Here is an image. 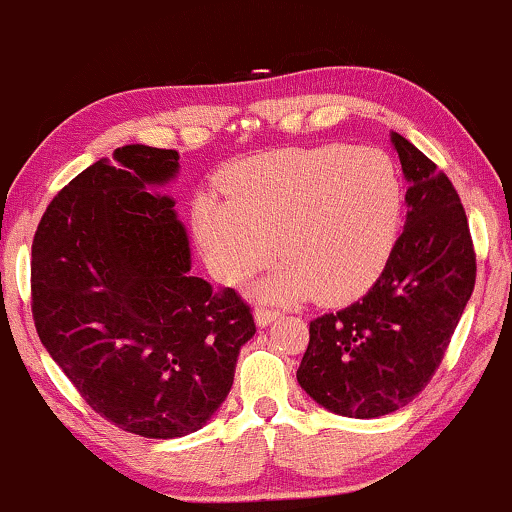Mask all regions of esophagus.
Returning a JSON list of instances; mask_svg holds the SVG:
<instances>
[{
    "mask_svg": "<svg viewBox=\"0 0 512 512\" xmlns=\"http://www.w3.org/2000/svg\"><path fill=\"white\" fill-rule=\"evenodd\" d=\"M277 315H280V313L273 311V308H256V311H254V320H256L258 327H266V325L273 323Z\"/></svg>",
    "mask_w": 512,
    "mask_h": 512,
    "instance_id": "esophagus-1",
    "label": "esophagus"
}]
</instances>
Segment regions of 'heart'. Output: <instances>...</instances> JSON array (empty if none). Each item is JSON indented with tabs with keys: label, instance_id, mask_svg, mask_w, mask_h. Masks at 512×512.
<instances>
[{
	"label": "heart",
	"instance_id": "obj_1",
	"mask_svg": "<svg viewBox=\"0 0 512 512\" xmlns=\"http://www.w3.org/2000/svg\"><path fill=\"white\" fill-rule=\"evenodd\" d=\"M223 189L227 197L204 192L194 201L199 246L227 285L249 280L275 249L285 254L258 285L263 299H353L377 280L394 249L403 192L380 149L266 151L225 170Z\"/></svg>",
	"mask_w": 512,
	"mask_h": 512
}]
</instances>
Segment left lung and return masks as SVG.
<instances>
[{"label": "left lung", "instance_id": "1", "mask_svg": "<svg viewBox=\"0 0 512 512\" xmlns=\"http://www.w3.org/2000/svg\"><path fill=\"white\" fill-rule=\"evenodd\" d=\"M406 225L370 292L311 323L296 380L344 418H380L415 399L444 358L475 289V249L458 192L434 163L391 132Z\"/></svg>", "mask_w": 512, "mask_h": 512}]
</instances>
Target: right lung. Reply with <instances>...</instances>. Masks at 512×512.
Here are the masks:
<instances>
[{
    "mask_svg": "<svg viewBox=\"0 0 512 512\" xmlns=\"http://www.w3.org/2000/svg\"><path fill=\"white\" fill-rule=\"evenodd\" d=\"M175 149L125 144L73 178L33 239V318L44 349L102 418L147 439L197 432L256 334L235 289L192 275L166 185Z\"/></svg>",
    "mask_w": 512,
    "mask_h": 512,
    "instance_id": "1",
    "label": "right lung"
}]
</instances>
